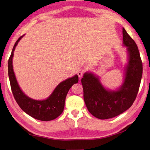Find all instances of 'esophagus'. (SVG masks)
Wrapping results in <instances>:
<instances>
[{
	"label": "esophagus",
	"mask_w": 150,
	"mask_h": 150,
	"mask_svg": "<svg viewBox=\"0 0 150 150\" xmlns=\"http://www.w3.org/2000/svg\"><path fill=\"white\" fill-rule=\"evenodd\" d=\"M84 72H85V70H84V69H83V68H81V69H79L78 70V75L79 78H81V77L83 76V74L84 73Z\"/></svg>",
	"instance_id": "obj_1"
}]
</instances>
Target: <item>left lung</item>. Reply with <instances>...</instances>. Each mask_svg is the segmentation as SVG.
<instances>
[{
  "instance_id": "obj_1",
  "label": "left lung",
  "mask_w": 150,
  "mask_h": 150,
  "mask_svg": "<svg viewBox=\"0 0 150 150\" xmlns=\"http://www.w3.org/2000/svg\"><path fill=\"white\" fill-rule=\"evenodd\" d=\"M123 46L128 52V64L122 85L116 90L104 87L99 77L86 72L81 79L84 100L88 111L101 120L112 118L129 109L139 90L143 73V64L137 44L122 28Z\"/></svg>"
}]
</instances>
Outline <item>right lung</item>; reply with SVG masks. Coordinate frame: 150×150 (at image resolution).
Listing matches in <instances>:
<instances>
[{
	"label": "right lung",
	"mask_w": 150,
	"mask_h": 150,
	"mask_svg": "<svg viewBox=\"0 0 150 150\" xmlns=\"http://www.w3.org/2000/svg\"><path fill=\"white\" fill-rule=\"evenodd\" d=\"M24 35L21 36L15 43L11 55L8 61V74L12 92L18 105L27 114L40 121H51L61 115L64 110L67 94L72 86L78 83V76L76 74L59 84L52 94L44 100H35L23 93L19 87L13 72L12 59L13 52L19 40Z\"/></svg>",
	"instance_id": "add662e5"
}]
</instances>
